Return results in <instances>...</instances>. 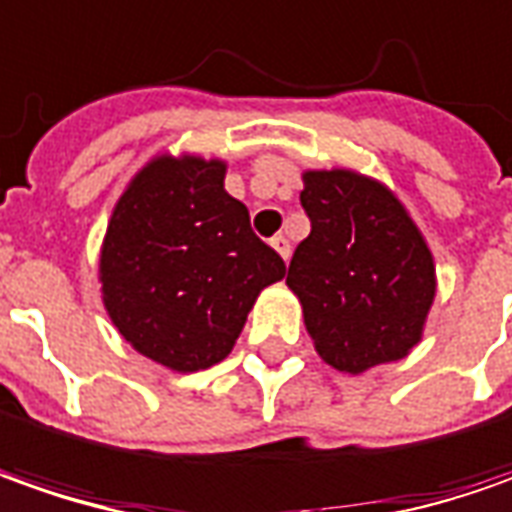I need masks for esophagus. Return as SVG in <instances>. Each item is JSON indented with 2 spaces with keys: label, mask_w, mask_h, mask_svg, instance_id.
<instances>
[{
  "label": "esophagus",
  "mask_w": 512,
  "mask_h": 512,
  "mask_svg": "<svg viewBox=\"0 0 512 512\" xmlns=\"http://www.w3.org/2000/svg\"><path fill=\"white\" fill-rule=\"evenodd\" d=\"M272 246L277 249V255L283 257V260H289V257H291V243L283 238V235H274Z\"/></svg>",
  "instance_id": "34e87169"
}]
</instances>
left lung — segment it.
Wrapping results in <instances>:
<instances>
[{
	"mask_svg": "<svg viewBox=\"0 0 512 512\" xmlns=\"http://www.w3.org/2000/svg\"><path fill=\"white\" fill-rule=\"evenodd\" d=\"M300 203L311 221L289 263V289L323 360L362 374L402 360L436 294L433 257L405 206L351 169H311Z\"/></svg>",
	"mask_w": 512,
	"mask_h": 512,
	"instance_id": "1",
	"label": "left lung"
}]
</instances>
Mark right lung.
I'll return each mask as SVG.
<instances>
[{"instance_id": "obj_1", "label": "right lung", "mask_w": 512, "mask_h": 512, "mask_svg": "<svg viewBox=\"0 0 512 512\" xmlns=\"http://www.w3.org/2000/svg\"><path fill=\"white\" fill-rule=\"evenodd\" d=\"M223 175V161L155 158L118 198L101 246L104 309L118 334L181 374L221 362L257 294L286 274Z\"/></svg>"}]
</instances>
